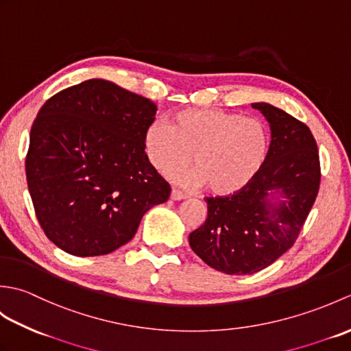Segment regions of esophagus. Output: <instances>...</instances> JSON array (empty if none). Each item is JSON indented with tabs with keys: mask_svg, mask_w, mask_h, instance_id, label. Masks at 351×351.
<instances>
[{
	"mask_svg": "<svg viewBox=\"0 0 351 351\" xmlns=\"http://www.w3.org/2000/svg\"><path fill=\"white\" fill-rule=\"evenodd\" d=\"M185 197H187V196H185L184 195V193L182 191H180V190H171V193H170V199L171 200H182V199H185Z\"/></svg>",
	"mask_w": 351,
	"mask_h": 351,
	"instance_id": "obj_1",
	"label": "esophagus"
}]
</instances>
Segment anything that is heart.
I'll return each mask as SVG.
<instances>
[{
	"label": "heart",
	"mask_w": 351,
	"mask_h": 351,
	"mask_svg": "<svg viewBox=\"0 0 351 351\" xmlns=\"http://www.w3.org/2000/svg\"><path fill=\"white\" fill-rule=\"evenodd\" d=\"M143 147L158 173L169 176L190 166L175 180L185 187L206 185L213 195L226 196L244 189L263 169L270 151V132L258 119L223 110L187 108L170 123L147 126Z\"/></svg>",
	"instance_id": "1"
}]
</instances>
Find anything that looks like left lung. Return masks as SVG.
I'll return each mask as SVG.
<instances>
[{
	"label": "left lung",
	"instance_id": "obj_1",
	"mask_svg": "<svg viewBox=\"0 0 351 351\" xmlns=\"http://www.w3.org/2000/svg\"><path fill=\"white\" fill-rule=\"evenodd\" d=\"M252 107L265 116L271 130L264 166L234 195L206 197L208 217L189 238L205 264L238 276L264 270L293 247L322 178L317 141L308 126L270 104ZM274 192L284 199L271 204L267 196Z\"/></svg>",
	"mask_w": 351,
	"mask_h": 351
}]
</instances>
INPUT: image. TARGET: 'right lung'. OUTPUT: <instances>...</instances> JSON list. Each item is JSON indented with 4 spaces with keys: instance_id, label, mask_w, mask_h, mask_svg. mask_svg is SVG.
Here are the masks:
<instances>
[{
    "instance_id": "obj_1",
    "label": "right lung",
    "mask_w": 351,
    "mask_h": 351,
    "mask_svg": "<svg viewBox=\"0 0 351 351\" xmlns=\"http://www.w3.org/2000/svg\"><path fill=\"white\" fill-rule=\"evenodd\" d=\"M156 106L107 80H87L43 104L29 132L28 191L45 235L75 256L114 252L136 235L170 185L143 137Z\"/></svg>"
}]
</instances>
